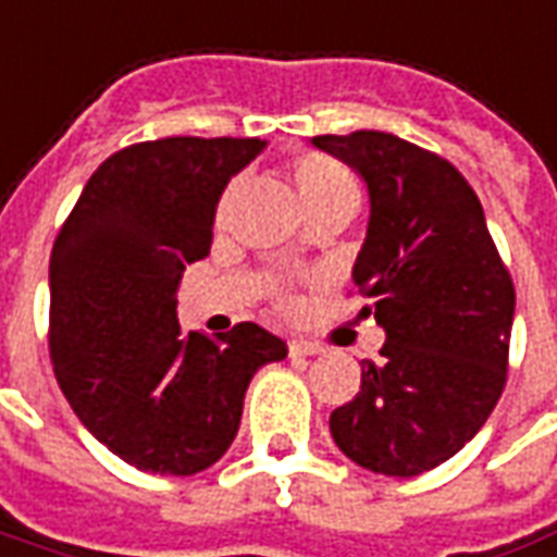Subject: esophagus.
I'll use <instances>...</instances> for the list:
<instances>
[{
    "mask_svg": "<svg viewBox=\"0 0 557 557\" xmlns=\"http://www.w3.org/2000/svg\"><path fill=\"white\" fill-rule=\"evenodd\" d=\"M287 350H290V356H318V352H323V347L314 344V341L294 338L290 344H287Z\"/></svg>",
    "mask_w": 557,
    "mask_h": 557,
    "instance_id": "obj_1",
    "label": "esophagus"
}]
</instances>
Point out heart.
<instances>
[{"instance_id":"heart-1","label":"heart","mask_w":557,"mask_h":557,"mask_svg":"<svg viewBox=\"0 0 557 557\" xmlns=\"http://www.w3.org/2000/svg\"><path fill=\"white\" fill-rule=\"evenodd\" d=\"M290 177H294V186L302 205L314 219L326 216V213H352L356 207V181L352 174L341 165L335 157H326V153H302L290 162ZM234 193H237V184L225 186V193L219 195L216 213H213V222L216 228L225 225L228 219L231 201H234ZM275 302L282 308H294V290L278 284L275 287Z\"/></svg>"}]
</instances>
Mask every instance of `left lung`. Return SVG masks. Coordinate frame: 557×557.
<instances>
[{"instance_id":"obj_1","label":"left lung","mask_w":557,"mask_h":557,"mask_svg":"<svg viewBox=\"0 0 557 557\" xmlns=\"http://www.w3.org/2000/svg\"><path fill=\"white\" fill-rule=\"evenodd\" d=\"M314 145L362 174L368 237L352 284L385 329L380 362L329 418L332 440L376 474L430 472L472 440L507 383L517 290L486 228L484 207L445 157L356 129Z\"/></svg>"}]
</instances>
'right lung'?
Listing matches in <instances>:
<instances>
[{
  "mask_svg": "<svg viewBox=\"0 0 557 557\" xmlns=\"http://www.w3.org/2000/svg\"><path fill=\"white\" fill-rule=\"evenodd\" d=\"M261 139L169 136L115 150L88 177L50 258V359L67 404L141 472L195 474L237 436L249 380L287 356L258 323L184 332L174 294L213 239L231 174Z\"/></svg>",
  "mask_w": 557,
  "mask_h": 557,
  "instance_id": "add662e5",
  "label": "right lung"
}]
</instances>
